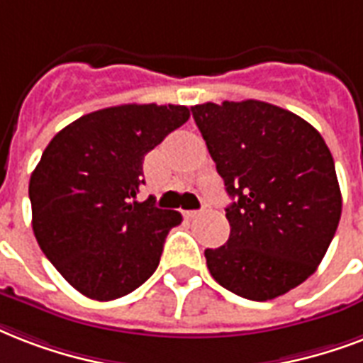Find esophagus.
<instances>
[{
  "label": "esophagus",
  "instance_id": "esophagus-1",
  "mask_svg": "<svg viewBox=\"0 0 363 363\" xmlns=\"http://www.w3.org/2000/svg\"><path fill=\"white\" fill-rule=\"evenodd\" d=\"M202 210H191V212H185V216L187 218H196V216H201Z\"/></svg>",
  "mask_w": 363,
  "mask_h": 363
}]
</instances>
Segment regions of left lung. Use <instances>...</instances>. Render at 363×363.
I'll list each match as a JSON object with an SVG mask.
<instances>
[{
	"label": "left lung",
	"mask_w": 363,
	"mask_h": 363,
	"mask_svg": "<svg viewBox=\"0 0 363 363\" xmlns=\"http://www.w3.org/2000/svg\"><path fill=\"white\" fill-rule=\"evenodd\" d=\"M233 201L231 235L208 248L210 274L252 301L305 282L341 220V189L324 138L288 109L259 100L191 108Z\"/></svg>",
	"instance_id": "1"
}]
</instances>
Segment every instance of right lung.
Instances as JSON below:
<instances>
[{
	"label": "right lung",
	"mask_w": 363,
	"mask_h": 363,
	"mask_svg": "<svg viewBox=\"0 0 363 363\" xmlns=\"http://www.w3.org/2000/svg\"><path fill=\"white\" fill-rule=\"evenodd\" d=\"M189 119L185 106L125 104L83 115L47 145L30 178L39 248L83 296L111 301L140 288L182 213L138 202L143 157Z\"/></svg>",
	"instance_id": "right-lung-1"
}]
</instances>
